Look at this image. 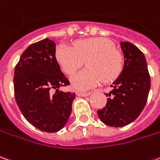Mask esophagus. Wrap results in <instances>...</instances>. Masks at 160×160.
<instances>
[{
  "instance_id": "obj_1",
  "label": "esophagus",
  "mask_w": 160,
  "mask_h": 160,
  "mask_svg": "<svg viewBox=\"0 0 160 160\" xmlns=\"http://www.w3.org/2000/svg\"><path fill=\"white\" fill-rule=\"evenodd\" d=\"M76 95H77L78 97H88V96L90 95V93H89V92H81V91H78V92H76Z\"/></svg>"
}]
</instances>
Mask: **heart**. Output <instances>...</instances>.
Returning a JSON list of instances; mask_svg holds the SVG:
<instances>
[{
    "label": "heart",
    "instance_id": "heart-1",
    "mask_svg": "<svg viewBox=\"0 0 160 160\" xmlns=\"http://www.w3.org/2000/svg\"><path fill=\"white\" fill-rule=\"evenodd\" d=\"M56 58L63 71L72 75L84 64L88 68L71 78L72 87L86 90L103 82H110L118 77L122 70V58L114 48L112 41L95 37L77 41L72 48L61 44L56 50Z\"/></svg>",
    "mask_w": 160,
    "mask_h": 160
}]
</instances>
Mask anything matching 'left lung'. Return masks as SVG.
I'll return each instance as SVG.
<instances>
[{"mask_svg":"<svg viewBox=\"0 0 160 160\" xmlns=\"http://www.w3.org/2000/svg\"><path fill=\"white\" fill-rule=\"evenodd\" d=\"M124 66L106 96L105 107L97 111L102 122L110 127L120 128L133 122L145 106L151 88V77L145 57L134 44L121 42Z\"/></svg>","mask_w":160,"mask_h":160,"instance_id":"obj_1","label":"left lung"}]
</instances>
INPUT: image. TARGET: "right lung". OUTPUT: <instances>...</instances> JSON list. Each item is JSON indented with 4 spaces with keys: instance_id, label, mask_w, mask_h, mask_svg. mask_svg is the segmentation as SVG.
<instances>
[{
    "instance_id": "add662e5",
    "label": "right lung",
    "mask_w": 160,
    "mask_h": 160,
    "mask_svg": "<svg viewBox=\"0 0 160 160\" xmlns=\"http://www.w3.org/2000/svg\"><path fill=\"white\" fill-rule=\"evenodd\" d=\"M13 80L16 102L29 123L48 133L63 128L75 93L59 90L70 82L57 61L55 42L46 38L31 44L15 67Z\"/></svg>"
}]
</instances>
